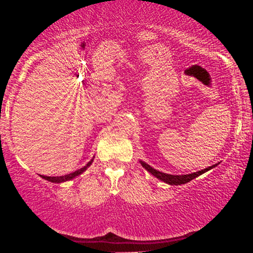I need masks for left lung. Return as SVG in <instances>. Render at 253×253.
<instances>
[{"instance_id": "1", "label": "left lung", "mask_w": 253, "mask_h": 253, "mask_svg": "<svg viewBox=\"0 0 253 253\" xmlns=\"http://www.w3.org/2000/svg\"><path fill=\"white\" fill-rule=\"evenodd\" d=\"M140 164L143 165V168H145L151 175H153L155 177H157L158 179H161L162 182H165L168 183V184L170 185H179V184H185V183L190 182L191 179L196 178L197 176L202 175V173L207 172V171H210L211 169H213V168H215L217 164L215 165H211V167H208L206 168V169L203 170H200V171H196V172H193V173H188V175H170V173H165V172H162V171H158L156 169H153L152 167H150L149 164L145 163V162L140 161Z\"/></svg>"}]
</instances>
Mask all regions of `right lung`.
<instances>
[{"mask_svg": "<svg viewBox=\"0 0 253 253\" xmlns=\"http://www.w3.org/2000/svg\"><path fill=\"white\" fill-rule=\"evenodd\" d=\"M94 158H95V157H92L91 161H90L89 163L85 165V167L81 168V169H78V170H76V171H74V172H71V173H68V175H64V176H56V177H51V176H42V177L43 179H46V181L52 182V183H63V182H66V181H70V179H74L75 177L80 176L81 173L84 172V171H85L86 169H88V168L90 167V165H91L92 161H94Z\"/></svg>", "mask_w": 253, "mask_h": 253, "instance_id": "obj_1", "label": "right lung"}]
</instances>
